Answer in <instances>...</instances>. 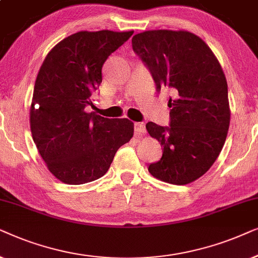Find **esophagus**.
<instances>
[{
  "mask_svg": "<svg viewBox=\"0 0 258 258\" xmlns=\"http://www.w3.org/2000/svg\"><path fill=\"white\" fill-rule=\"evenodd\" d=\"M135 132L137 135H144L146 133V127L144 122H136L135 123Z\"/></svg>",
  "mask_w": 258,
  "mask_h": 258,
  "instance_id": "34e87169",
  "label": "esophagus"
}]
</instances>
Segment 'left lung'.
Returning <instances> with one entry per match:
<instances>
[{
	"label": "left lung",
	"instance_id": "left-lung-1",
	"mask_svg": "<svg viewBox=\"0 0 258 258\" xmlns=\"http://www.w3.org/2000/svg\"><path fill=\"white\" fill-rule=\"evenodd\" d=\"M135 53L149 68L157 91H172L170 126L152 121L146 130L163 146L149 172L185 185L202 177L217 159L230 123L228 84L217 57L201 37L185 30H147L132 37Z\"/></svg>",
	"mask_w": 258,
	"mask_h": 258
}]
</instances>
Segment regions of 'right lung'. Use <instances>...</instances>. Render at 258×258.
Masks as SVG:
<instances>
[{
	"label": "right lung",
	"instance_id": "obj_1",
	"mask_svg": "<svg viewBox=\"0 0 258 258\" xmlns=\"http://www.w3.org/2000/svg\"><path fill=\"white\" fill-rule=\"evenodd\" d=\"M132 34L133 30L75 33L60 41L40 68L30 130L48 170L62 183L80 185L99 179L119 147L133 137L131 120L86 112L102 81V64Z\"/></svg>",
	"mask_w": 258,
	"mask_h": 258
}]
</instances>
